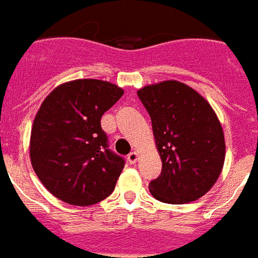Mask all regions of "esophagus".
Masks as SVG:
<instances>
[{"instance_id":"esophagus-1","label":"esophagus","mask_w":258,"mask_h":258,"mask_svg":"<svg viewBox=\"0 0 258 258\" xmlns=\"http://www.w3.org/2000/svg\"><path fill=\"white\" fill-rule=\"evenodd\" d=\"M137 159H139V154H137L136 151L131 152V154L127 155V162L131 163V165H133V163H136Z\"/></svg>"}]
</instances>
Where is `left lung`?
<instances>
[{"label": "left lung", "mask_w": 258, "mask_h": 258, "mask_svg": "<svg viewBox=\"0 0 258 258\" xmlns=\"http://www.w3.org/2000/svg\"><path fill=\"white\" fill-rule=\"evenodd\" d=\"M137 96L151 116L161 176L150 192L165 204H188L217 181L225 159L224 132L219 118L191 86L170 80L147 85Z\"/></svg>", "instance_id": "obj_1"}]
</instances>
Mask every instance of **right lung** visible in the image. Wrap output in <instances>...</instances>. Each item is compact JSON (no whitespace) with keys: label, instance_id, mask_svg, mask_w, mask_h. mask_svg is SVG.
I'll list each match as a JSON object with an SVG mask.
<instances>
[{"label":"right lung","instance_id":"1","mask_svg":"<svg viewBox=\"0 0 258 258\" xmlns=\"http://www.w3.org/2000/svg\"><path fill=\"white\" fill-rule=\"evenodd\" d=\"M123 89L100 80L54 88L34 118L30 159L41 183L66 204L88 206L115 188L125 161L108 150L100 119Z\"/></svg>","mask_w":258,"mask_h":258}]
</instances>
